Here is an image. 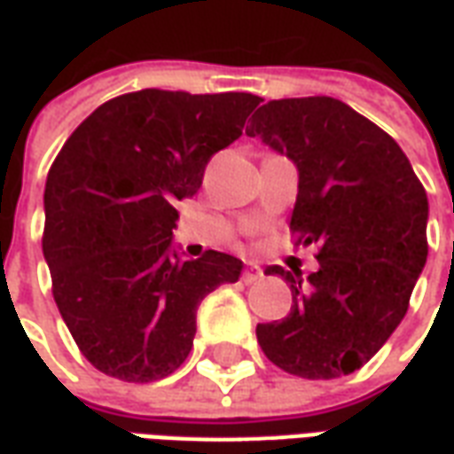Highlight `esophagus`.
Segmentation results:
<instances>
[{
	"instance_id": "34e87169",
	"label": "esophagus",
	"mask_w": 454,
	"mask_h": 454,
	"mask_svg": "<svg viewBox=\"0 0 454 454\" xmlns=\"http://www.w3.org/2000/svg\"><path fill=\"white\" fill-rule=\"evenodd\" d=\"M262 276H263L262 266H256V263H247V266H244V271H242L244 284H256Z\"/></svg>"
}]
</instances>
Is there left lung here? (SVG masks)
Masks as SVG:
<instances>
[{
    "instance_id": "obj_1",
    "label": "left lung",
    "mask_w": 454,
    "mask_h": 454,
    "mask_svg": "<svg viewBox=\"0 0 454 454\" xmlns=\"http://www.w3.org/2000/svg\"><path fill=\"white\" fill-rule=\"evenodd\" d=\"M247 134L295 163L291 232L317 244L320 263L305 284L266 269L291 284L294 305L281 323L256 325V340L288 374H352L403 320L426 266V188L396 141L335 98L271 99Z\"/></svg>"
}]
</instances>
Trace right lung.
Returning a JSON list of instances; mask_svg holds the SVG:
<instances>
[{
	"label": "right lung",
	"instance_id": "1",
	"mask_svg": "<svg viewBox=\"0 0 454 454\" xmlns=\"http://www.w3.org/2000/svg\"><path fill=\"white\" fill-rule=\"evenodd\" d=\"M262 98L139 90L99 105L48 170L43 256L53 298L90 364L149 384L191 355L198 305L242 262L170 254L176 202L200 191L217 151Z\"/></svg>",
	"mask_w": 454,
	"mask_h": 454
}]
</instances>
